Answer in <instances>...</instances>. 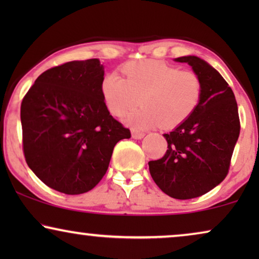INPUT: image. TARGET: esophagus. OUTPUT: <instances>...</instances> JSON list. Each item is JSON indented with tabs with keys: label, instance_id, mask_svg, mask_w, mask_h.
I'll return each instance as SVG.
<instances>
[{
	"label": "esophagus",
	"instance_id": "1",
	"mask_svg": "<svg viewBox=\"0 0 259 259\" xmlns=\"http://www.w3.org/2000/svg\"><path fill=\"white\" fill-rule=\"evenodd\" d=\"M132 137L134 139H143L145 137V133L144 132H139V131L137 130H132Z\"/></svg>",
	"mask_w": 259,
	"mask_h": 259
}]
</instances>
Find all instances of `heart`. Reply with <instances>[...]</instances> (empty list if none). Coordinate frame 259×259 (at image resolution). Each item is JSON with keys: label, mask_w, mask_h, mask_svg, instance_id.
<instances>
[{"label": "heart", "mask_w": 259, "mask_h": 259, "mask_svg": "<svg viewBox=\"0 0 259 259\" xmlns=\"http://www.w3.org/2000/svg\"><path fill=\"white\" fill-rule=\"evenodd\" d=\"M123 77L106 74L101 93L108 111L122 115L138 128L161 125L172 128L185 121L199 105L203 84L197 73L158 60L131 61L122 66Z\"/></svg>", "instance_id": "b5f03b06"}]
</instances>
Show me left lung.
I'll return each mask as SVG.
<instances>
[{"instance_id":"1","label":"left lung","mask_w":259,"mask_h":259,"mask_svg":"<svg viewBox=\"0 0 259 259\" xmlns=\"http://www.w3.org/2000/svg\"><path fill=\"white\" fill-rule=\"evenodd\" d=\"M176 61L189 63L199 75L201 98L185 121L164 134L167 151L148 166L162 192L176 199H192L214 189L228 176L240 122L235 94L213 67L191 55Z\"/></svg>"}]
</instances>
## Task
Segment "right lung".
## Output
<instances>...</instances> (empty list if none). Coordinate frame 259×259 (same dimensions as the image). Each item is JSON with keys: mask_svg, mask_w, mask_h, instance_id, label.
Here are the masks:
<instances>
[{"mask_svg": "<svg viewBox=\"0 0 259 259\" xmlns=\"http://www.w3.org/2000/svg\"><path fill=\"white\" fill-rule=\"evenodd\" d=\"M99 59L46 70L21 104L23 153L41 182L66 194L88 192L107 172L113 148L131 138L109 114Z\"/></svg>", "mask_w": 259, "mask_h": 259, "instance_id": "add662e5", "label": "right lung"}]
</instances>
